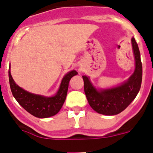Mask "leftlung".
<instances>
[{
  "mask_svg": "<svg viewBox=\"0 0 153 153\" xmlns=\"http://www.w3.org/2000/svg\"><path fill=\"white\" fill-rule=\"evenodd\" d=\"M131 43L135 59V70L124 82L110 88L97 89L89 77L82 75L84 90L89 105L98 114L108 116L120 114L130 105L140 91L143 76L140 53L134 37L132 38Z\"/></svg>",
  "mask_w": 153,
  "mask_h": 153,
  "instance_id": "1",
  "label": "left lung"
}]
</instances>
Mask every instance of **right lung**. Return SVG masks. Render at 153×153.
<instances>
[{"label": "right lung", "mask_w": 153, "mask_h": 153, "mask_svg": "<svg viewBox=\"0 0 153 153\" xmlns=\"http://www.w3.org/2000/svg\"><path fill=\"white\" fill-rule=\"evenodd\" d=\"M8 75L10 90L20 105L36 117L48 118L56 115L61 110L66 98L69 81L72 77L78 75V72L72 70L65 75L59 90L52 97H46L27 91L15 83L10 70Z\"/></svg>", "instance_id": "add662e5"}]
</instances>
